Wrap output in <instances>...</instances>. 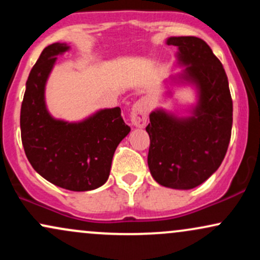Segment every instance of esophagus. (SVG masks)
<instances>
[{"instance_id":"1","label":"esophagus","mask_w":260,"mask_h":260,"mask_svg":"<svg viewBox=\"0 0 260 260\" xmlns=\"http://www.w3.org/2000/svg\"><path fill=\"white\" fill-rule=\"evenodd\" d=\"M149 115V101L144 98L139 99L134 104L131 111V121H132L133 126L143 128L145 127L148 122Z\"/></svg>"}]
</instances>
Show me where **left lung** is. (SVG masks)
<instances>
[{"label": "left lung", "instance_id": "obj_1", "mask_svg": "<svg viewBox=\"0 0 260 260\" xmlns=\"http://www.w3.org/2000/svg\"><path fill=\"white\" fill-rule=\"evenodd\" d=\"M178 59L187 66L180 78L193 83L199 100L190 117L177 118L162 110L149 116L148 166L157 183L190 189L207 181L221 165L232 129V99L221 62L196 37H172Z\"/></svg>", "mask_w": 260, "mask_h": 260}]
</instances>
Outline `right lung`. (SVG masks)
<instances>
[{
	"label": "right lung",
	"instance_id": "obj_1",
	"mask_svg": "<svg viewBox=\"0 0 260 260\" xmlns=\"http://www.w3.org/2000/svg\"><path fill=\"white\" fill-rule=\"evenodd\" d=\"M70 46L45 47L31 68L20 109V134L32 169L55 186L91 190L107 181L116 148L129 133L120 107L98 111L78 123L55 120L45 105V84L56 56Z\"/></svg>",
	"mask_w": 260,
	"mask_h": 260
}]
</instances>
